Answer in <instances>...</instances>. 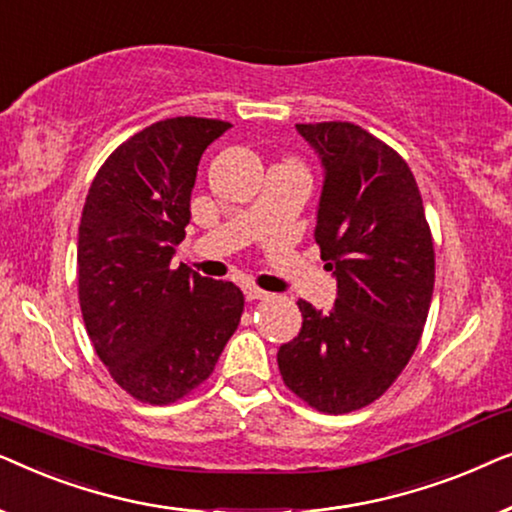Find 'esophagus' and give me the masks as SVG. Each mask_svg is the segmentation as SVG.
Masks as SVG:
<instances>
[{"label": "esophagus", "instance_id": "34e87169", "mask_svg": "<svg viewBox=\"0 0 512 512\" xmlns=\"http://www.w3.org/2000/svg\"><path fill=\"white\" fill-rule=\"evenodd\" d=\"M244 296H247V300H265L270 293L263 289H256V286H244Z\"/></svg>", "mask_w": 512, "mask_h": 512}]
</instances>
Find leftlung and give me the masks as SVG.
<instances>
[{"mask_svg":"<svg viewBox=\"0 0 512 512\" xmlns=\"http://www.w3.org/2000/svg\"><path fill=\"white\" fill-rule=\"evenodd\" d=\"M324 167L314 240L338 282L328 312L298 300L279 347L284 384L319 412L373 403L408 366L429 314L436 256L422 195L394 149L359 125L298 123Z\"/></svg>","mask_w":512,"mask_h":512,"instance_id":"left-lung-1","label":"left lung"}]
</instances>
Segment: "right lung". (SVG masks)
Returning a JSON list of instances; mask_svg holds the SVG:
<instances>
[{
  "mask_svg": "<svg viewBox=\"0 0 512 512\" xmlns=\"http://www.w3.org/2000/svg\"><path fill=\"white\" fill-rule=\"evenodd\" d=\"M228 128L195 116L149 125L111 153L83 205V321L111 377L137 401L184 398L212 375L240 324L244 296L233 282L170 268L202 153Z\"/></svg>",
  "mask_w": 512,
  "mask_h": 512,
  "instance_id": "obj_1",
  "label": "right lung"
}]
</instances>
